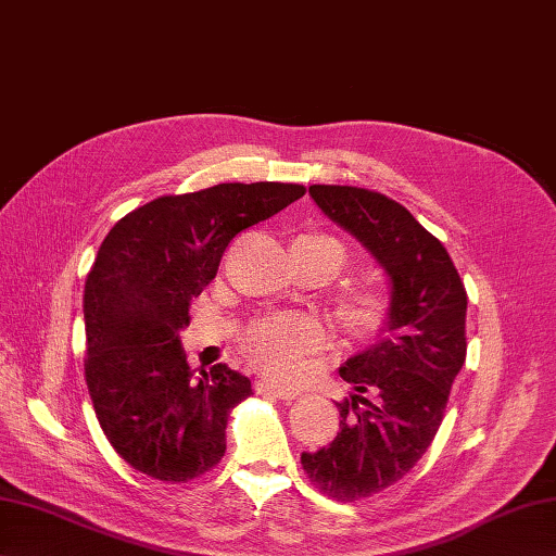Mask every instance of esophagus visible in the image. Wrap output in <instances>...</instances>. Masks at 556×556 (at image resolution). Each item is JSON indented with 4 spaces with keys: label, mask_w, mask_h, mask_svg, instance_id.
I'll return each mask as SVG.
<instances>
[{
    "label": "esophagus",
    "mask_w": 556,
    "mask_h": 556,
    "mask_svg": "<svg viewBox=\"0 0 556 556\" xmlns=\"http://www.w3.org/2000/svg\"><path fill=\"white\" fill-rule=\"evenodd\" d=\"M255 392L265 394V396H275V400H281V402H293V400H298V392H295V390L279 388V386H275V382H267V380H258V382H255Z\"/></svg>",
    "instance_id": "34e87169"
}]
</instances>
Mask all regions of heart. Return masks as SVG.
Here are the masks:
<instances>
[{
  "label": "heart",
  "mask_w": 556,
  "mask_h": 556,
  "mask_svg": "<svg viewBox=\"0 0 556 556\" xmlns=\"http://www.w3.org/2000/svg\"><path fill=\"white\" fill-rule=\"evenodd\" d=\"M295 249H303L312 255H319L331 267V275L343 267L348 249L340 239L324 232H305L293 241ZM333 317L343 326V331L357 338H368L378 333L392 312L390 291L376 279L345 281L333 293ZM324 345L321 326L309 317H267L251 324L241 350L247 359L258 368L261 374L279 380L301 378L309 357Z\"/></svg>",
  "instance_id": "b5f03b06"
}]
</instances>
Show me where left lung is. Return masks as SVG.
<instances>
[{
    "mask_svg": "<svg viewBox=\"0 0 556 556\" xmlns=\"http://www.w3.org/2000/svg\"><path fill=\"white\" fill-rule=\"evenodd\" d=\"M309 194L392 281L386 336L340 366L354 386L336 404L340 432L301 455L324 495L354 503L400 481L432 444L465 364L467 291L444 244L394 199L352 185H309Z\"/></svg>",
    "mask_w": 556,
    "mask_h": 556,
    "instance_id": "obj_1",
    "label": "left lung"
}]
</instances>
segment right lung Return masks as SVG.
Segmentation results:
<instances>
[{
  "instance_id": "right-lung-1",
  "label": "right lung",
  "mask_w": 556,
  "mask_h": 556,
  "mask_svg": "<svg viewBox=\"0 0 556 556\" xmlns=\"http://www.w3.org/2000/svg\"><path fill=\"white\" fill-rule=\"evenodd\" d=\"M303 194L295 182L164 194L103 239L84 287V376L108 441L138 472L185 483L220 463L227 416L251 380L225 364L194 376L180 331L227 244Z\"/></svg>"
}]
</instances>
